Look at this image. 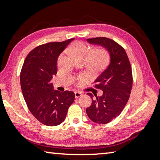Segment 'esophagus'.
Listing matches in <instances>:
<instances>
[{
  "label": "esophagus",
  "mask_w": 160,
  "mask_h": 160,
  "mask_svg": "<svg viewBox=\"0 0 160 160\" xmlns=\"http://www.w3.org/2000/svg\"><path fill=\"white\" fill-rule=\"evenodd\" d=\"M80 96H82V93L80 92H78V91H75V98H80Z\"/></svg>",
  "instance_id": "34e87169"
}]
</instances>
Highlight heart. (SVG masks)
<instances>
[{"instance_id":"heart-1","label":"heart","mask_w":160,"mask_h":160,"mask_svg":"<svg viewBox=\"0 0 160 160\" xmlns=\"http://www.w3.org/2000/svg\"><path fill=\"white\" fill-rule=\"evenodd\" d=\"M68 52L75 60H85L86 65L92 71L101 70L107 66L109 62V55L103 48H98L90 52V48L82 42H75L68 49Z\"/></svg>"}]
</instances>
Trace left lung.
Returning <instances> with one entry per match:
<instances>
[{"mask_svg": "<svg viewBox=\"0 0 160 160\" xmlns=\"http://www.w3.org/2000/svg\"><path fill=\"white\" fill-rule=\"evenodd\" d=\"M91 45L105 48L110 55V63L94 82L103 91L102 96L87 93L92 99V105L86 113L94 122L107 124L120 115L130 98L132 86V74L130 60L124 48L108 38L87 39Z\"/></svg>", "mask_w": 160, "mask_h": 160, "instance_id": "8db88e82", "label": "left lung"}]
</instances>
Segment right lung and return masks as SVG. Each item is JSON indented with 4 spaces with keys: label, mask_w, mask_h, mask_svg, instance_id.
<instances>
[{
    "label": "right lung",
    "mask_w": 160,
    "mask_h": 160,
    "mask_svg": "<svg viewBox=\"0 0 160 160\" xmlns=\"http://www.w3.org/2000/svg\"><path fill=\"white\" fill-rule=\"evenodd\" d=\"M74 39L36 47L27 55L22 65L20 77L22 95L30 112L45 125L62 123L74 102V92H59L50 82L57 74L58 57Z\"/></svg>",
    "instance_id": "right-lung-1"
}]
</instances>
